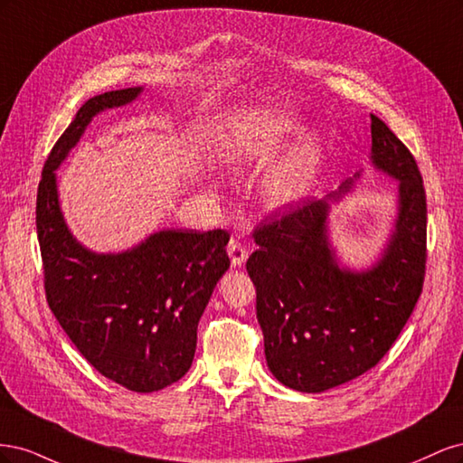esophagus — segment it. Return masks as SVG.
<instances>
[{
    "mask_svg": "<svg viewBox=\"0 0 463 463\" xmlns=\"http://www.w3.org/2000/svg\"><path fill=\"white\" fill-rule=\"evenodd\" d=\"M228 255H230L233 266H241L247 260V247L241 241L232 240L228 243Z\"/></svg>",
    "mask_w": 463,
    "mask_h": 463,
    "instance_id": "esophagus-1",
    "label": "esophagus"
}]
</instances>
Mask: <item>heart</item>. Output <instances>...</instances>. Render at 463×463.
<instances>
[{
    "mask_svg": "<svg viewBox=\"0 0 463 463\" xmlns=\"http://www.w3.org/2000/svg\"><path fill=\"white\" fill-rule=\"evenodd\" d=\"M296 128L291 118L274 109H250L233 116L222 133V150L233 164L266 160ZM320 158L317 145H307L266 177L262 194L274 208L299 201L309 191Z\"/></svg>",
    "mask_w": 463,
    "mask_h": 463,
    "instance_id": "obj_1",
    "label": "heart"
}]
</instances>
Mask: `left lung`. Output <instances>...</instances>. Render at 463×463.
I'll return each instance as SVG.
<instances>
[{"mask_svg": "<svg viewBox=\"0 0 463 463\" xmlns=\"http://www.w3.org/2000/svg\"><path fill=\"white\" fill-rule=\"evenodd\" d=\"M373 164L400 179V213L383 259L342 270L326 235V201L276 213L253 230L247 260L264 355L279 383L325 392L373 369L396 342L423 291L427 197L410 148L371 114ZM352 185L345 181L334 199Z\"/></svg>", "mask_w": 463, "mask_h": 463, "instance_id": "obj_1", "label": "left lung"}]
</instances>
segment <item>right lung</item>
Returning a JSON list of instances; mask_svg holds the SVG:
<instances>
[{"instance_id": "right-lung-1", "label": "right lung", "mask_w": 463, "mask_h": 463, "mask_svg": "<svg viewBox=\"0 0 463 463\" xmlns=\"http://www.w3.org/2000/svg\"><path fill=\"white\" fill-rule=\"evenodd\" d=\"M141 90L104 92L80 106L42 170L36 232L46 301L69 340L109 381L156 392L191 367L199 320L230 269V233L164 230L125 253L96 255L67 230L55 185V167L98 111L128 104Z\"/></svg>"}]
</instances>
